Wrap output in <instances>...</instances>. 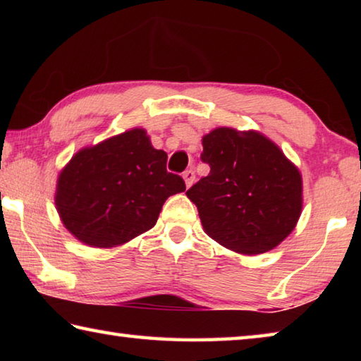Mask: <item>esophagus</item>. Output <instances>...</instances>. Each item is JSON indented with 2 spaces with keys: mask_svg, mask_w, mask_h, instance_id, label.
Here are the masks:
<instances>
[{
  "mask_svg": "<svg viewBox=\"0 0 361 361\" xmlns=\"http://www.w3.org/2000/svg\"><path fill=\"white\" fill-rule=\"evenodd\" d=\"M183 180H185V183H186V188H191V186H192V183H194V180H195V173H194V170H192V169L186 170V172L183 173Z\"/></svg>",
  "mask_w": 361,
  "mask_h": 361,
  "instance_id": "esophagus-1",
  "label": "esophagus"
}]
</instances>
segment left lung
Returning <instances> with one entry per match:
<instances>
[{
    "label": "left lung",
    "instance_id": "1",
    "mask_svg": "<svg viewBox=\"0 0 361 361\" xmlns=\"http://www.w3.org/2000/svg\"><path fill=\"white\" fill-rule=\"evenodd\" d=\"M210 173L186 191L205 234L240 255L276 248L302 212V176L279 146L256 130L216 127L202 137Z\"/></svg>",
    "mask_w": 361,
    "mask_h": 361
}]
</instances>
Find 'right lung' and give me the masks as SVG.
Listing matches in <instances>:
<instances>
[{"label": "right lung", "instance_id": "obj_1", "mask_svg": "<svg viewBox=\"0 0 361 361\" xmlns=\"http://www.w3.org/2000/svg\"><path fill=\"white\" fill-rule=\"evenodd\" d=\"M166 164V151L140 127L79 149L57 178L54 199L63 226L94 248L124 245L149 231L164 202L186 189Z\"/></svg>", "mask_w": 361, "mask_h": 361}]
</instances>
